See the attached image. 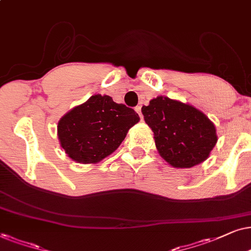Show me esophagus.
<instances>
[{
    "label": "esophagus",
    "mask_w": 251,
    "mask_h": 251,
    "mask_svg": "<svg viewBox=\"0 0 251 251\" xmlns=\"http://www.w3.org/2000/svg\"><path fill=\"white\" fill-rule=\"evenodd\" d=\"M135 111L139 113V116H140V118H143V116H142V113H141V106L140 105H138V106H135Z\"/></svg>",
    "instance_id": "34e87169"
}]
</instances>
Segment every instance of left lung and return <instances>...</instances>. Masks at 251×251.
I'll use <instances>...</instances> for the list:
<instances>
[{
    "mask_svg": "<svg viewBox=\"0 0 251 251\" xmlns=\"http://www.w3.org/2000/svg\"><path fill=\"white\" fill-rule=\"evenodd\" d=\"M141 111L159 155L173 168L188 169L204 162L218 140L213 123L190 104L158 96Z\"/></svg>",
    "mask_w": 251,
    "mask_h": 251,
    "instance_id": "8db88e82",
    "label": "left lung"
}]
</instances>
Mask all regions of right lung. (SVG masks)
<instances>
[{"instance_id":"add662e5","label":"right lung","mask_w":251,"mask_h":251,"mask_svg":"<svg viewBox=\"0 0 251 251\" xmlns=\"http://www.w3.org/2000/svg\"><path fill=\"white\" fill-rule=\"evenodd\" d=\"M139 120L133 109L96 94L59 119L57 135L70 158L94 164L111 155Z\"/></svg>"}]
</instances>
